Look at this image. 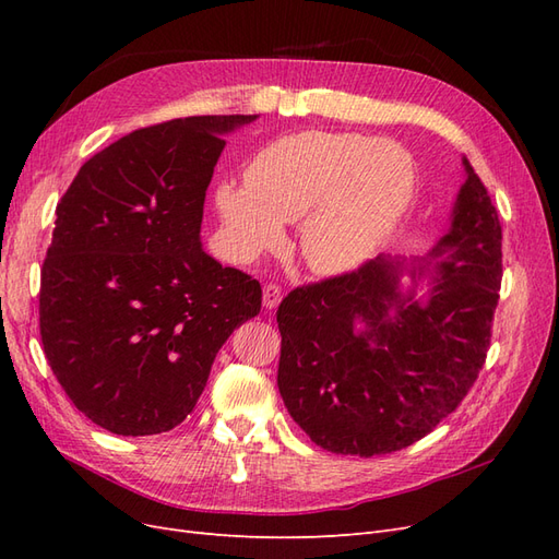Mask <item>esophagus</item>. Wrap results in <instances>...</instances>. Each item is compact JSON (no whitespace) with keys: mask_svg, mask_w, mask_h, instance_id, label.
I'll return each mask as SVG.
<instances>
[{"mask_svg":"<svg viewBox=\"0 0 559 559\" xmlns=\"http://www.w3.org/2000/svg\"><path fill=\"white\" fill-rule=\"evenodd\" d=\"M280 300H282V286L280 284H265L263 286V308L265 310H275L277 306H280Z\"/></svg>","mask_w":559,"mask_h":559,"instance_id":"obj_1","label":"esophagus"}]
</instances>
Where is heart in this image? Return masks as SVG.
<instances>
[{
	"label": "heart",
	"instance_id": "obj_1",
	"mask_svg": "<svg viewBox=\"0 0 559 559\" xmlns=\"http://www.w3.org/2000/svg\"><path fill=\"white\" fill-rule=\"evenodd\" d=\"M417 191L413 156L401 144L357 132L300 130L253 154L247 181H224L216 207L230 251L242 261L284 240L319 275L359 267L389 240Z\"/></svg>",
	"mask_w": 559,
	"mask_h": 559
}]
</instances>
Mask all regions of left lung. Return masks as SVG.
<instances>
[{
    "mask_svg": "<svg viewBox=\"0 0 559 559\" xmlns=\"http://www.w3.org/2000/svg\"><path fill=\"white\" fill-rule=\"evenodd\" d=\"M464 170L450 233L429 253L436 265L411 267L415 282L431 273L427 298L401 294V261L378 257L280 302L277 386L319 448L359 456L408 448L478 380L503 275L501 224L466 158Z\"/></svg>",
    "mask_w": 559,
    "mask_h": 559,
    "instance_id": "8db88e82",
    "label": "left lung"
}]
</instances>
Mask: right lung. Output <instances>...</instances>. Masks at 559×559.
<instances>
[{
  "mask_svg": "<svg viewBox=\"0 0 559 559\" xmlns=\"http://www.w3.org/2000/svg\"><path fill=\"white\" fill-rule=\"evenodd\" d=\"M253 118L134 130L83 163L58 202L41 267V345L97 427L154 436L181 425L216 352L261 312V284L200 245L222 134Z\"/></svg>",
  "mask_w": 559,
  "mask_h": 559,
  "instance_id": "add662e5",
  "label": "right lung"
}]
</instances>
